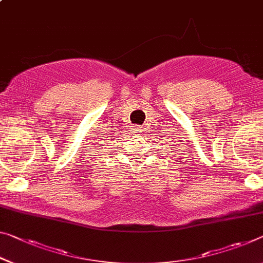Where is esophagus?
<instances>
[{
    "instance_id": "esophagus-1",
    "label": "esophagus",
    "mask_w": 263,
    "mask_h": 263,
    "mask_svg": "<svg viewBox=\"0 0 263 263\" xmlns=\"http://www.w3.org/2000/svg\"><path fill=\"white\" fill-rule=\"evenodd\" d=\"M130 131H131V132H132L133 135H135V136H138L139 133L141 132V128H140L139 126H132Z\"/></svg>"
}]
</instances>
